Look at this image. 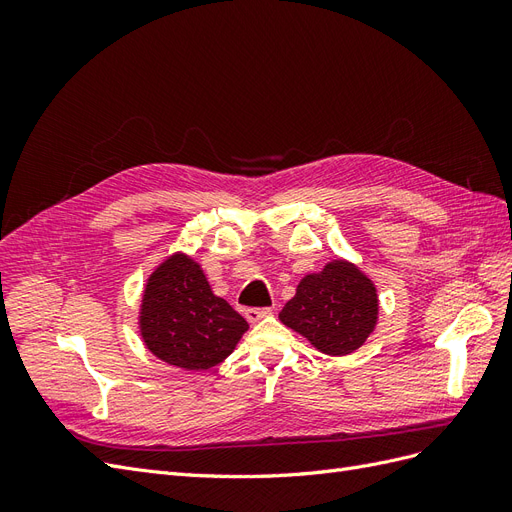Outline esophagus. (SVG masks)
<instances>
[{"instance_id": "1", "label": "esophagus", "mask_w": 512, "mask_h": 512, "mask_svg": "<svg viewBox=\"0 0 512 512\" xmlns=\"http://www.w3.org/2000/svg\"><path fill=\"white\" fill-rule=\"evenodd\" d=\"M271 314H273L271 307H247V309H245V318L250 320V322H258V320L267 318V316H271Z\"/></svg>"}]
</instances>
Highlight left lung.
Listing matches in <instances>:
<instances>
[{"label":"left lung","mask_w":512,"mask_h":512,"mask_svg":"<svg viewBox=\"0 0 512 512\" xmlns=\"http://www.w3.org/2000/svg\"><path fill=\"white\" fill-rule=\"evenodd\" d=\"M380 299L374 280L359 265L337 258L316 273H307L280 320L303 335L318 352L344 356L359 350L376 331Z\"/></svg>","instance_id":"8db88e82"}]
</instances>
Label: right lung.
I'll list each match as a JSON object with an SVG mask.
<instances>
[{
    "mask_svg": "<svg viewBox=\"0 0 512 512\" xmlns=\"http://www.w3.org/2000/svg\"><path fill=\"white\" fill-rule=\"evenodd\" d=\"M250 329L245 318L218 294L192 256H166L147 277L138 333L145 348L185 371H207L222 363Z\"/></svg>",
    "mask_w": 512,
    "mask_h": 512,
    "instance_id": "right-lung-1",
    "label": "right lung"
}]
</instances>
